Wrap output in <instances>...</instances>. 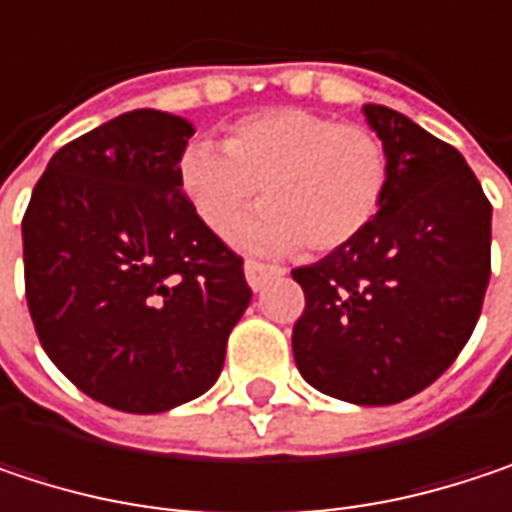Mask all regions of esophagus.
<instances>
[{
	"instance_id": "1",
	"label": "esophagus",
	"mask_w": 512,
	"mask_h": 512,
	"mask_svg": "<svg viewBox=\"0 0 512 512\" xmlns=\"http://www.w3.org/2000/svg\"><path fill=\"white\" fill-rule=\"evenodd\" d=\"M284 275L281 266H269V263H260V260H246V281L252 284V290H263L266 281Z\"/></svg>"
}]
</instances>
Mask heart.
Masks as SVG:
<instances>
[{
  "label": "heart",
  "instance_id": "obj_1",
  "mask_svg": "<svg viewBox=\"0 0 512 512\" xmlns=\"http://www.w3.org/2000/svg\"><path fill=\"white\" fill-rule=\"evenodd\" d=\"M177 186L213 234L234 228L257 189L263 210L234 231L252 252L281 255L302 243L308 252H335L379 216L391 156L361 124H338L308 109H269L237 121L222 154L192 142L177 156Z\"/></svg>",
  "mask_w": 512,
  "mask_h": 512
}]
</instances>
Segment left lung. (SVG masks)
Instances as JSON below:
<instances>
[{"label": "left lung", "mask_w": 512, "mask_h": 512, "mask_svg": "<svg viewBox=\"0 0 512 512\" xmlns=\"http://www.w3.org/2000/svg\"><path fill=\"white\" fill-rule=\"evenodd\" d=\"M364 115L391 156L388 198L353 243L293 269L305 290L293 358L317 391L388 406L468 344L492 272V204L457 148L388 106Z\"/></svg>", "instance_id": "1"}]
</instances>
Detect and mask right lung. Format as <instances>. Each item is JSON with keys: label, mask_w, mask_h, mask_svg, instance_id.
I'll return each mask as SVG.
<instances>
[{"label": "right lung", "mask_w": 512, "mask_h": 512, "mask_svg": "<svg viewBox=\"0 0 512 512\" xmlns=\"http://www.w3.org/2000/svg\"><path fill=\"white\" fill-rule=\"evenodd\" d=\"M195 127L136 109L52 156L23 216L41 347L88 397L154 415L201 397L252 302L243 257L177 186Z\"/></svg>", "instance_id": "right-lung-1"}]
</instances>
